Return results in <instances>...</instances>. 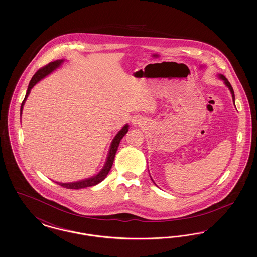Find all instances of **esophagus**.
Masks as SVG:
<instances>
[{"label":"esophagus","mask_w":257,"mask_h":257,"mask_svg":"<svg viewBox=\"0 0 257 257\" xmlns=\"http://www.w3.org/2000/svg\"><path fill=\"white\" fill-rule=\"evenodd\" d=\"M132 122H133V124H138V120H133V121H132Z\"/></svg>","instance_id":"34e87169"}]
</instances>
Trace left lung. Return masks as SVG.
<instances>
[{"instance_id": "left-lung-1", "label": "left lung", "mask_w": 257, "mask_h": 257, "mask_svg": "<svg viewBox=\"0 0 257 257\" xmlns=\"http://www.w3.org/2000/svg\"><path fill=\"white\" fill-rule=\"evenodd\" d=\"M219 78L221 79V80L223 81V83L225 84V86H227V87L229 88V90H230V92H231V94H232L233 102H234V105H235V95H234V90H233V87L231 86V85H230V83H229V82H228V80H227L223 75H221V74L219 75ZM150 178H151V176H150ZM151 180L153 181V179H152V178H151ZM153 183H154V181H153Z\"/></svg>"}]
</instances>
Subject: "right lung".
Here are the masks:
<instances>
[{
  "label": "right lung",
  "mask_w": 257,
  "mask_h": 257,
  "mask_svg": "<svg viewBox=\"0 0 257 257\" xmlns=\"http://www.w3.org/2000/svg\"><path fill=\"white\" fill-rule=\"evenodd\" d=\"M63 62V60H58V61H53V62H50L47 65L43 66L42 68L38 69L37 73L35 74L29 84L28 86V89H27V93H26V96H25L24 100L21 104V109H20V112L22 113V110H23V106H24L25 101L28 97L31 89L33 88V86H35L37 83H38L41 79H43L44 77H46L47 75H49L50 73H52L56 68H58L59 66H61V63ZM128 129H129V126L128 124H126L122 129L115 135V137L113 138L111 144H110V150H109V154H108V157H107V161L105 163V166L103 167V169L101 170V171L90 177V178H87L85 180H81V181H77V182H72V183H60V182H56L59 185L62 186L63 188H66V189H74V190H79V189H82V188H86V187H91V186H95L98 183H100L101 181H103L109 171L111 169V166L113 164V160H114V156H115V153L117 151V148L119 146V143L121 141L124 135L126 134L128 132Z\"/></svg>",
  "instance_id": "1"
}]
</instances>
